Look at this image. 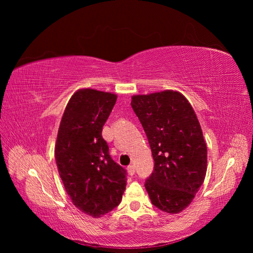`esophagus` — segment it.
<instances>
[{"label":"esophagus","instance_id":"obj_1","mask_svg":"<svg viewBox=\"0 0 253 253\" xmlns=\"http://www.w3.org/2000/svg\"><path fill=\"white\" fill-rule=\"evenodd\" d=\"M127 173L131 175V176H133L135 174V167L133 165L127 167Z\"/></svg>","mask_w":253,"mask_h":253}]
</instances>
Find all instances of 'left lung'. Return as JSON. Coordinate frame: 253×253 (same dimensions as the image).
Returning <instances> with one entry per match:
<instances>
[{
  "instance_id": "left-lung-1",
  "label": "left lung",
  "mask_w": 253,
  "mask_h": 253,
  "mask_svg": "<svg viewBox=\"0 0 253 253\" xmlns=\"http://www.w3.org/2000/svg\"><path fill=\"white\" fill-rule=\"evenodd\" d=\"M131 105L148 137L154 170L144 182L152 204L178 213L205 180L207 145L196 115L178 91L132 97Z\"/></svg>"
}]
</instances>
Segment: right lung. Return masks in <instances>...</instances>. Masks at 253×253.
Listing matches in <instances>:
<instances>
[{
	"label": "right lung",
	"mask_w": 253,
	"mask_h": 253,
	"mask_svg": "<svg viewBox=\"0 0 253 253\" xmlns=\"http://www.w3.org/2000/svg\"><path fill=\"white\" fill-rule=\"evenodd\" d=\"M117 96L79 89L68 101L59 126L55 157L58 172L73 204L93 217L120 204L126 170L112 159L102 127Z\"/></svg>",
	"instance_id": "1"
}]
</instances>
